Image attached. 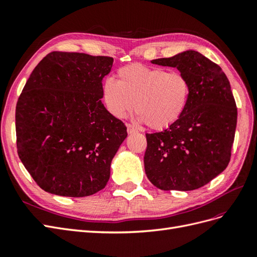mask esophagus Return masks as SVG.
<instances>
[{
    "mask_svg": "<svg viewBox=\"0 0 257 257\" xmlns=\"http://www.w3.org/2000/svg\"><path fill=\"white\" fill-rule=\"evenodd\" d=\"M126 127H127V134H135L136 132H137V130L133 126V125H131V124H127L126 125Z\"/></svg>",
    "mask_w": 257,
    "mask_h": 257,
    "instance_id": "1",
    "label": "esophagus"
}]
</instances>
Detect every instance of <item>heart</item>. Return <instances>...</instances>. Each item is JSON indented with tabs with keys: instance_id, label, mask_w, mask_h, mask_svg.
<instances>
[{
	"instance_id": "1",
	"label": "heart",
	"mask_w": 257,
	"mask_h": 257,
	"mask_svg": "<svg viewBox=\"0 0 257 257\" xmlns=\"http://www.w3.org/2000/svg\"><path fill=\"white\" fill-rule=\"evenodd\" d=\"M190 82L179 72L132 64L118 71V81L107 78L103 102L116 119L134 109L137 120L153 130L166 128L180 118L190 97Z\"/></svg>"
}]
</instances>
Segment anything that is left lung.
<instances>
[{
  "mask_svg": "<svg viewBox=\"0 0 257 257\" xmlns=\"http://www.w3.org/2000/svg\"><path fill=\"white\" fill-rule=\"evenodd\" d=\"M151 63L176 67L190 82L182 115L159 133L146 134L144 163L150 182L164 191L201 188L227 167L237 107L222 68L195 50Z\"/></svg>",
  "mask_w": 257,
  "mask_h": 257,
  "instance_id": "1",
  "label": "left lung"
}]
</instances>
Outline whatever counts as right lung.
I'll return each instance as SVG.
<instances>
[{
  "label": "right lung",
  "instance_id": "right-lung-1",
  "mask_svg": "<svg viewBox=\"0 0 257 257\" xmlns=\"http://www.w3.org/2000/svg\"><path fill=\"white\" fill-rule=\"evenodd\" d=\"M113 59L53 51L33 69L16 107L17 151L44 191L67 197L103 190L127 136L102 103Z\"/></svg>",
  "mask_w": 257,
  "mask_h": 257
}]
</instances>
